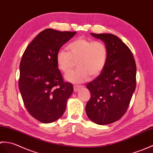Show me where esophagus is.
I'll use <instances>...</instances> for the list:
<instances>
[{
    "mask_svg": "<svg viewBox=\"0 0 153 153\" xmlns=\"http://www.w3.org/2000/svg\"><path fill=\"white\" fill-rule=\"evenodd\" d=\"M84 88V86H79V85H76V86H74V92H77V91H79L80 90H82Z\"/></svg>",
    "mask_w": 153,
    "mask_h": 153,
    "instance_id": "esophagus-1",
    "label": "esophagus"
}]
</instances>
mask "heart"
Here are the masks:
<instances>
[{
    "label": "heart",
    "instance_id": "1",
    "mask_svg": "<svg viewBox=\"0 0 153 153\" xmlns=\"http://www.w3.org/2000/svg\"><path fill=\"white\" fill-rule=\"evenodd\" d=\"M68 52L60 50L56 54L58 69L67 73L77 62L78 69L65 76L72 83H82L90 79V75L96 77L102 73L106 65L107 50L103 43L79 37L67 46Z\"/></svg>",
    "mask_w": 153,
    "mask_h": 153
}]
</instances>
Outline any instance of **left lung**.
Segmentation results:
<instances>
[{
    "label": "left lung",
    "instance_id": "left-lung-1",
    "mask_svg": "<svg viewBox=\"0 0 153 153\" xmlns=\"http://www.w3.org/2000/svg\"><path fill=\"white\" fill-rule=\"evenodd\" d=\"M105 43L107 60L103 71L88 83L91 97L86 105L90 120L99 125L113 123L126 112L136 86V65L130 48L113 34L90 33Z\"/></svg>",
    "mask_w": 153,
    "mask_h": 153
}]
</instances>
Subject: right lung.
Here are the masks:
<instances>
[{
    "label": "right lung",
    "mask_w": 153,
    "mask_h": 153,
    "mask_svg": "<svg viewBox=\"0 0 153 153\" xmlns=\"http://www.w3.org/2000/svg\"><path fill=\"white\" fill-rule=\"evenodd\" d=\"M76 32L46 29L27 47L19 65V89L27 110L40 123L58 120L73 92V84L63 81L56 54Z\"/></svg>",
    "instance_id": "1"
}]
</instances>
